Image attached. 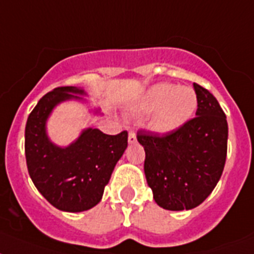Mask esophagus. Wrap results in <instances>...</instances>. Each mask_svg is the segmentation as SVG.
I'll use <instances>...</instances> for the list:
<instances>
[{"label":"esophagus","mask_w":254,"mask_h":254,"mask_svg":"<svg viewBox=\"0 0 254 254\" xmlns=\"http://www.w3.org/2000/svg\"><path fill=\"white\" fill-rule=\"evenodd\" d=\"M128 142H129V144H133V142H136V133L133 131H129Z\"/></svg>","instance_id":"34e87169"}]
</instances>
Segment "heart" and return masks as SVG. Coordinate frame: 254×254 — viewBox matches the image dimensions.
Returning a JSON list of instances; mask_svg holds the SVG:
<instances>
[{
	"label": "heart",
	"instance_id": "obj_1",
	"mask_svg": "<svg viewBox=\"0 0 254 254\" xmlns=\"http://www.w3.org/2000/svg\"><path fill=\"white\" fill-rule=\"evenodd\" d=\"M145 113L156 112L152 128L157 132L177 131L193 117L197 109V94L190 87L157 84L144 94L139 105Z\"/></svg>",
	"mask_w": 254,
	"mask_h": 254
}]
</instances>
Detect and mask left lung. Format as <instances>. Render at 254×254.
<instances>
[{"mask_svg": "<svg viewBox=\"0 0 254 254\" xmlns=\"http://www.w3.org/2000/svg\"><path fill=\"white\" fill-rule=\"evenodd\" d=\"M196 117L177 131H137L144 146V171L157 204L167 210H190L204 202L221 179L227 156L228 126L217 98L193 83Z\"/></svg>", "mask_w": 254, "mask_h": 254, "instance_id": "obj_1", "label": "left lung"}]
</instances>
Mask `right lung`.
Masks as SVG:
<instances>
[{
	"mask_svg": "<svg viewBox=\"0 0 254 254\" xmlns=\"http://www.w3.org/2000/svg\"><path fill=\"white\" fill-rule=\"evenodd\" d=\"M76 87H58L40 98L26 125V161L35 187L54 207L77 213L101 201L105 186L127 148L128 133L106 135L87 128L66 148L54 145L47 135L48 117L66 100H81Z\"/></svg>",
	"mask_w": 254,
	"mask_h": 254,
	"instance_id": "right-lung-1",
	"label": "right lung"
}]
</instances>
